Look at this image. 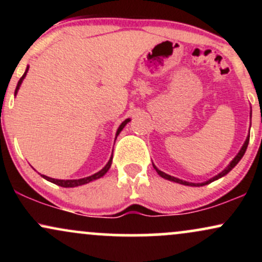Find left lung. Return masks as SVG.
Instances as JSON below:
<instances>
[{
    "mask_svg": "<svg viewBox=\"0 0 262 262\" xmlns=\"http://www.w3.org/2000/svg\"><path fill=\"white\" fill-rule=\"evenodd\" d=\"M250 123H251V111H250ZM249 139H250V135H248V137H246V140L244 141V144H243V146H242V149L239 150V152H237L236 154V156L235 158L233 159V160L230 161V164L228 165L227 167H225V169L222 171V172H219L218 175H215L214 177H212V179H209V180H207V181H204V182H200V183H193V182H188V181H183V180H181V179H177V177H173V176H171V175H167V173H165V172H162L161 170H159L158 167L155 166L154 164H152V166H154V169L156 170V172L159 173V175H160L162 179H165V180H169V181H172V182H176V183H180V185H185V186H192V187H200V186H204V185H208V183H210V182H213V181H215V180H218V179H221V177H223V176H225L227 175L228 172H230L231 170L234 169V167L236 166V164L237 162H239L240 160H242V158L243 156H244V154H245V151H246V148H248V144H249Z\"/></svg>",
    "mask_w": 262,
    "mask_h": 262,
    "instance_id": "8db88e82",
    "label": "left lung"
}]
</instances>
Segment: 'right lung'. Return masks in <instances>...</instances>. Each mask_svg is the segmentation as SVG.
<instances>
[{"label":"right lung","mask_w":262,"mask_h":262,"mask_svg":"<svg viewBox=\"0 0 262 262\" xmlns=\"http://www.w3.org/2000/svg\"><path fill=\"white\" fill-rule=\"evenodd\" d=\"M28 70H29V66H27V69H26V73L23 74V76L20 77L19 81H18V83H17V87H16V91H14V96L17 95L18 90H19L20 85H22L23 80H25V77H26L27 73H28ZM129 122H130V118H127V119H125V121H123V122H122V124L119 125L118 129H117V133H116V139H117V137H118V135H119V133H121V132L123 130V128H124L125 125H127ZM114 141H116V140H114ZM112 159H113V155H111L110 160H108V162H107V164H106V166H104L103 169L98 171V172L93 173V175H91V176L83 177V179H79V180H58V179H52V177H49V176H45V175H41V176H43V179L47 180V181H49V182H53V183H55V185H58V186H61V187H77V186H82V185H86V183H89V182H91V181H95V180H98V179H101L102 176H104V175H106V173H107V171L110 170L111 165H112Z\"/></svg>","instance_id":"right-lung-1"}]
</instances>
